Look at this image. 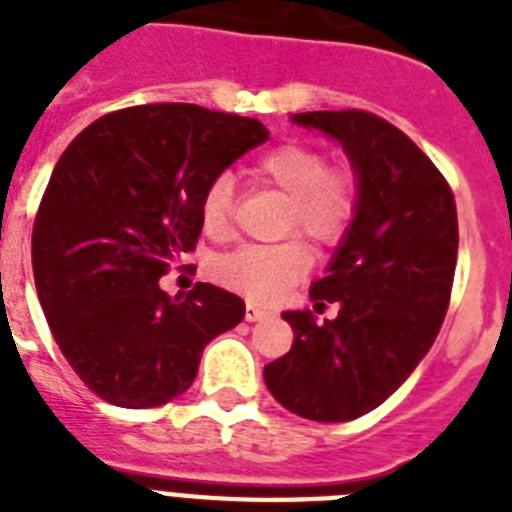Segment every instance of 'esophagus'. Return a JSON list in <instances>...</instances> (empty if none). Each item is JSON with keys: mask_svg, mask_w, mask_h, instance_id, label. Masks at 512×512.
Listing matches in <instances>:
<instances>
[{"mask_svg": "<svg viewBox=\"0 0 512 512\" xmlns=\"http://www.w3.org/2000/svg\"><path fill=\"white\" fill-rule=\"evenodd\" d=\"M244 316H247V321H263V319H268L271 313L265 311V308H260V305L247 303V313H244Z\"/></svg>", "mask_w": 512, "mask_h": 512, "instance_id": "obj_1", "label": "esophagus"}]
</instances>
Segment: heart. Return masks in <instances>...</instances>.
Here are the masks:
<instances>
[{
  "label": "heart",
  "instance_id": "obj_1",
  "mask_svg": "<svg viewBox=\"0 0 512 512\" xmlns=\"http://www.w3.org/2000/svg\"><path fill=\"white\" fill-rule=\"evenodd\" d=\"M257 183L271 185L289 199L284 233H297L316 247L340 239L356 209V183L348 172L327 170V159L305 146H279L252 167ZM233 177L217 175L201 193V223L209 236L223 239L231 231ZM308 271V257L297 244L241 247L225 257L217 273L223 284L271 303L287 295Z\"/></svg>",
  "mask_w": 512,
  "mask_h": 512
}]
</instances>
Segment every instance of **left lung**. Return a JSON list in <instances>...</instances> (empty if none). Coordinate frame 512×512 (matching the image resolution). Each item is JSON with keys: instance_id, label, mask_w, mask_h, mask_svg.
I'll list each match as a JSON object with an SVG mask.
<instances>
[{"instance_id": "8db88e82", "label": "left lung", "mask_w": 512, "mask_h": 512, "mask_svg": "<svg viewBox=\"0 0 512 512\" xmlns=\"http://www.w3.org/2000/svg\"><path fill=\"white\" fill-rule=\"evenodd\" d=\"M292 124L345 151L356 209L308 308L281 313L295 329L287 356L263 369L271 396L313 422H348L393 396L444 324L457 265V207L428 156L366 111H308Z\"/></svg>"}]
</instances>
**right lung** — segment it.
Listing matches in <instances>:
<instances>
[{
    "instance_id": "1",
    "label": "right lung",
    "mask_w": 512,
    "mask_h": 512,
    "mask_svg": "<svg viewBox=\"0 0 512 512\" xmlns=\"http://www.w3.org/2000/svg\"><path fill=\"white\" fill-rule=\"evenodd\" d=\"M268 130L249 116L154 103L100 116L52 170L31 239L52 337L103 401L151 409L191 388L201 350L244 319L212 284L167 297L159 279L201 233V193Z\"/></svg>"
}]
</instances>
